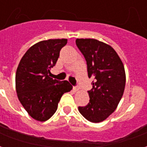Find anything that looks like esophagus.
I'll return each instance as SVG.
<instances>
[{"instance_id": "esophagus-1", "label": "esophagus", "mask_w": 147, "mask_h": 147, "mask_svg": "<svg viewBox=\"0 0 147 147\" xmlns=\"http://www.w3.org/2000/svg\"><path fill=\"white\" fill-rule=\"evenodd\" d=\"M73 90H75V91H79V90H80V86H73Z\"/></svg>"}]
</instances>
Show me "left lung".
<instances>
[{
  "mask_svg": "<svg viewBox=\"0 0 147 147\" xmlns=\"http://www.w3.org/2000/svg\"><path fill=\"white\" fill-rule=\"evenodd\" d=\"M77 47L87 64L88 77L94 78L88 91L90 102L79 111L93 123L105 120L117 109L123 96L126 76L117 52L110 45L93 38H77Z\"/></svg>",
  "mask_w": 147,
  "mask_h": 147,
  "instance_id": "obj_1",
  "label": "left lung"
}]
</instances>
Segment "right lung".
Listing matches in <instances>:
<instances>
[{
    "label": "right lung",
    "instance_id": "right-lung-1",
    "mask_svg": "<svg viewBox=\"0 0 147 147\" xmlns=\"http://www.w3.org/2000/svg\"><path fill=\"white\" fill-rule=\"evenodd\" d=\"M67 42L65 38L38 42L26 52L18 65L16 73L18 98L34 120H49L57 109L62 95L72 89L66 80H53L49 76Z\"/></svg>",
    "mask_w": 147,
    "mask_h": 147
}]
</instances>
